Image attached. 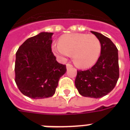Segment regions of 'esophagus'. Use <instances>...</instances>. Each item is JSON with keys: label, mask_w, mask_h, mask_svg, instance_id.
<instances>
[{"label": "esophagus", "mask_w": 130, "mask_h": 130, "mask_svg": "<svg viewBox=\"0 0 130 130\" xmlns=\"http://www.w3.org/2000/svg\"><path fill=\"white\" fill-rule=\"evenodd\" d=\"M66 67H67V69H70V68H71V67H73V65H71V64H70V63H67V65H66Z\"/></svg>", "instance_id": "esophagus-1"}]
</instances>
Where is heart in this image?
Returning a JSON list of instances; mask_svg holds the SVG:
<instances>
[{"label": "heart", "mask_w": 130, "mask_h": 130, "mask_svg": "<svg viewBox=\"0 0 130 130\" xmlns=\"http://www.w3.org/2000/svg\"><path fill=\"white\" fill-rule=\"evenodd\" d=\"M52 51L57 57L65 60L72 55L77 67L92 66L101 54V42L93 34L71 33L61 36L59 46L53 45Z\"/></svg>", "instance_id": "heart-1"}]
</instances>
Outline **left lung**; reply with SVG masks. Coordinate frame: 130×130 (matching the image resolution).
Instances as JSON below:
<instances>
[{
    "label": "left lung",
    "instance_id": "1",
    "mask_svg": "<svg viewBox=\"0 0 130 130\" xmlns=\"http://www.w3.org/2000/svg\"><path fill=\"white\" fill-rule=\"evenodd\" d=\"M91 32L101 42V55L93 67L77 71L75 84L82 96L98 99L112 91L119 79L118 50L109 38L99 32Z\"/></svg>",
    "mask_w": 130,
    "mask_h": 130
}]
</instances>
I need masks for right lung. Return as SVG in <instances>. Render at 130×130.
Returning <instances> with one entry per match:
<instances>
[{"instance_id": "add662e5", "label": "right lung", "mask_w": 130, "mask_h": 130, "mask_svg": "<svg viewBox=\"0 0 130 130\" xmlns=\"http://www.w3.org/2000/svg\"><path fill=\"white\" fill-rule=\"evenodd\" d=\"M53 33L41 32L27 39L16 53L15 83L21 92L33 99L55 94L66 65L58 63L51 50Z\"/></svg>"}]
</instances>
